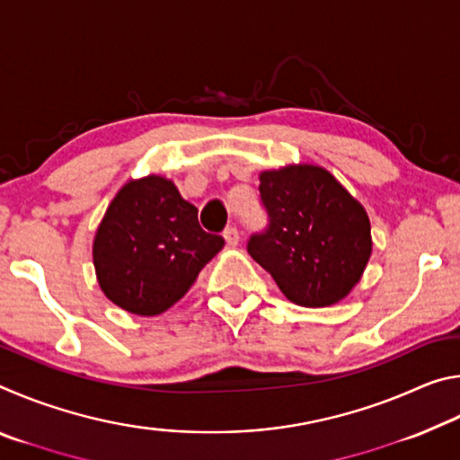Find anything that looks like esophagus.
<instances>
[{
	"label": "esophagus",
	"mask_w": 460,
	"mask_h": 460,
	"mask_svg": "<svg viewBox=\"0 0 460 460\" xmlns=\"http://www.w3.org/2000/svg\"><path fill=\"white\" fill-rule=\"evenodd\" d=\"M223 237H225V241H227V245H231V247H235L239 243V231L235 227L225 229Z\"/></svg>",
	"instance_id": "34e87169"
}]
</instances>
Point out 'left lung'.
<instances>
[{
  "instance_id": "1",
  "label": "left lung",
  "mask_w": 460,
  "mask_h": 460,
  "mask_svg": "<svg viewBox=\"0 0 460 460\" xmlns=\"http://www.w3.org/2000/svg\"><path fill=\"white\" fill-rule=\"evenodd\" d=\"M268 223L247 253L270 271L288 300L321 308L351 292L371 255L365 208L318 166H288L260 176Z\"/></svg>"
}]
</instances>
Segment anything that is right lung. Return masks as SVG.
Returning <instances> with one entry per match:
<instances>
[{
  "label": "right lung",
  "mask_w": 460,
  "mask_h": 460,
  "mask_svg": "<svg viewBox=\"0 0 460 460\" xmlns=\"http://www.w3.org/2000/svg\"><path fill=\"white\" fill-rule=\"evenodd\" d=\"M225 245L199 225V208L162 176L128 182L109 205L93 243L99 284L128 313L154 316L189 292Z\"/></svg>",
  "instance_id": "1"
}]
</instances>
